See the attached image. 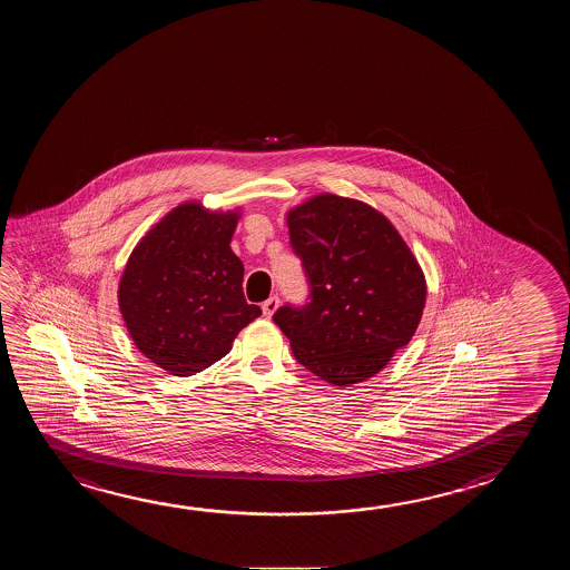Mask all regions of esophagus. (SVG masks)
I'll return each instance as SVG.
<instances>
[{
    "label": "esophagus",
    "mask_w": 570,
    "mask_h": 570,
    "mask_svg": "<svg viewBox=\"0 0 570 570\" xmlns=\"http://www.w3.org/2000/svg\"><path fill=\"white\" fill-rule=\"evenodd\" d=\"M278 306H281V299H278V297H268V299L263 304L264 317H273V315L276 314Z\"/></svg>",
    "instance_id": "obj_1"
}]
</instances>
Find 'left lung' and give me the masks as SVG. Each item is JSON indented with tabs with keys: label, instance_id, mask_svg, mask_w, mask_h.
<instances>
[{
	"label": "left lung",
	"instance_id": "left-lung-1",
	"mask_svg": "<svg viewBox=\"0 0 570 570\" xmlns=\"http://www.w3.org/2000/svg\"><path fill=\"white\" fill-rule=\"evenodd\" d=\"M312 302L284 306L274 323L297 363L351 386L379 374L417 330L428 282L389 217L361 199L323 191L286 214Z\"/></svg>",
	"mask_w": 570,
	"mask_h": 570
}]
</instances>
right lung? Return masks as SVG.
<instances>
[{
  "mask_svg": "<svg viewBox=\"0 0 570 570\" xmlns=\"http://www.w3.org/2000/svg\"><path fill=\"white\" fill-rule=\"evenodd\" d=\"M240 207L181 202L140 237L125 264L117 302L135 347L174 376L217 363L263 314L243 294L232 250Z\"/></svg>",
  "mask_w": 570,
  "mask_h": 570,
  "instance_id": "right-lung-1",
  "label": "right lung"
}]
</instances>
